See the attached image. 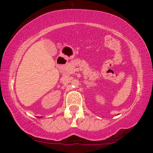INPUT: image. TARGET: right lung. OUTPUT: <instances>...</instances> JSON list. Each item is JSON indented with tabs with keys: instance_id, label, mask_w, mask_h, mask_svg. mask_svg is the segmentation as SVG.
I'll return each mask as SVG.
<instances>
[{
	"instance_id": "add662e5",
	"label": "right lung",
	"mask_w": 153,
	"mask_h": 153,
	"mask_svg": "<svg viewBox=\"0 0 153 153\" xmlns=\"http://www.w3.org/2000/svg\"><path fill=\"white\" fill-rule=\"evenodd\" d=\"M39 118H40V117H39Z\"/></svg>"
}]
</instances>
